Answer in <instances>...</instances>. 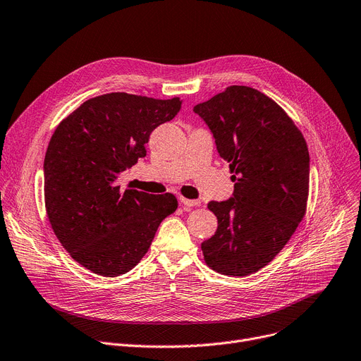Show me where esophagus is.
Instances as JSON below:
<instances>
[{"label":"esophagus","instance_id":"obj_1","mask_svg":"<svg viewBox=\"0 0 361 361\" xmlns=\"http://www.w3.org/2000/svg\"><path fill=\"white\" fill-rule=\"evenodd\" d=\"M180 202H181L184 209H187V207L200 206V200H190V199H185V197H180Z\"/></svg>","mask_w":361,"mask_h":361}]
</instances>
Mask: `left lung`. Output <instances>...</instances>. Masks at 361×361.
<instances>
[{
  "label": "left lung",
  "instance_id": "8db88e82",
  "mask_svg": "<svg viewBox=\"0 0 361 361\" xmlns=\"http://www.w3.org/2000/svg\"><path fill=\"white\" fill-rule=\"evenodd\" d=\"M193 111L235 183L231 199L207 203L218 228L202 243L204 262L222 275H250L274 260L306 214L307 143L286 111L249 86L226 87Z\"/></svg>",
  "mask_w": 361,
  "mask_h": 361
}]
</instances>
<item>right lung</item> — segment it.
<instances>
[{
  "instance_id": "add662e5",
  "label": "right lung",
  "mask_w": 361,
  "mask_h": 361,
  "mask_svg": "<svg viewBox=\"0 0 361 361\" xmlns=\"http://www.w3.org/2000/svg\"><path fill=\"white\" fill-rule=\"evenodd\" d=\"M180 108V98L112 92L87 99L55 128L44 161L47 215L63 247L93 274L131 271L176 212L174 195L121 192L117 180Z\"/></svg>"
}]
</instances>
